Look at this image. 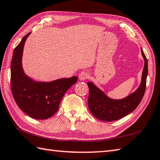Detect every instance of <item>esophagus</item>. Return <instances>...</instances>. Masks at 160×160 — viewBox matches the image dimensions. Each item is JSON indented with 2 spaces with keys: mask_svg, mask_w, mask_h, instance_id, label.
Segmentation results:
<instances>
[{
  "mask_svg": "<svg viewBox=\"0 0 160 160\" xmlns=\"http://www.w3.org/2000/svg\"><path fill=\"white\" fill-rule=\"evenodd\" d=\"M78 78H79L80 80H87L89 78V74L86 71H82L81 73H79V75H78Z\"/></svg>",
  "mask_w": 160,
  "mask_h": 160,
  "instance_id": "obj_1",
  "label": "esophagus"
}]
</instances>
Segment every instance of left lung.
Listing matches in <instances>:
<instances>
[{
	"label": "left lung",
	"instance_id": "8db88e82",
	"mask_svg": "<svg viewBox=\"0 0 160 160\" xmlns=\"http://www.w3.org/2000/svg\"><path fill=\"white\" fill-rule=\"evenodd\" d=\"M142 53L144 59L142 82L138 89L126 98L111 99L92 82H87L89 89V109L96 118L103 121H117L131 113L139 105L144 95L148 76V60L142 49Z\"/></svg>",
	"mask_w": 160,
	"mask_h": 160
}]
</instances>
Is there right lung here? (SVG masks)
<instances>
[{"instance_id":"right-lung-1","label":"right lung","mask_w":160,"mask_h":160,"mask_svg":"<svg viewBox=\"0 0 160 160\" xmlns=\"http://www.w3.org/2000/svg\"><path fill=\"white\" fill-rule=\"evenodd\" d=\"M30 32L25 35L14 50L11 62V90L22 111L36 119H46L55 114L62 97L76 84L78 77L61 78L49 82H35L24 73L21 59L23 47Z\"/></svg>"}]
</instances>
